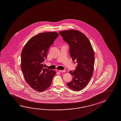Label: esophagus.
Wrapping results in <instances>:
<instances>
[{"instance_id": "esophagus-1", "label": "esophagus", "mask_w": 121, "mask_h": 121, "mask_svg": "<svg viewBox=\"0 0 121 121\" xmlns=\"http://www.w3.org/2000/svg\"><path fill=\"white\" fill-rule=\"evenodd\" d=\"M59 72L60 73H65V71L64 70H59Z\"/></svg>"}]
</instances>
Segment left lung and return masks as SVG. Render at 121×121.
Returning a JSON list of instances; mask_svg holds the SVG:
<instances>
[{"mask_svg": "<svg viewBox=\"0 0 121 121\" xmlns=\"http://www.w3.org/2000/svg\"><path fill=\"white\" fill-rule=\"evenodd\" d=\"M59 33L69 45L73 61L78 63L76 69L69 71L73 79L67 85L73 91H80L87 86L93 75L95 62L93 48L87 37L78 30H67Z\"/></svg>", "mask_w": 121, "mask_h": 121, "instance_id": "8db88e82", "label": "left lung"}]
</instances>
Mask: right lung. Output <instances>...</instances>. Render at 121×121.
<instances>
[{
  "label": "right lung",
  "instance_id": "obj_1",
  "mask_svg": "<svg viewBox=\"0 0 121 121\" xmlns=\"http://www.w3.org/2000/svg\"><path fill=\"white\" fill-rule=\"evenodd\" d=\"M56 32H43L32 37L26 43L21 54V69L27 83L39 92L50 86L56 73L44 68L48 50L57 38Z\"/></svg>",
  "mask_w": 121,
  "mask_h": 121
}]
</instances>
